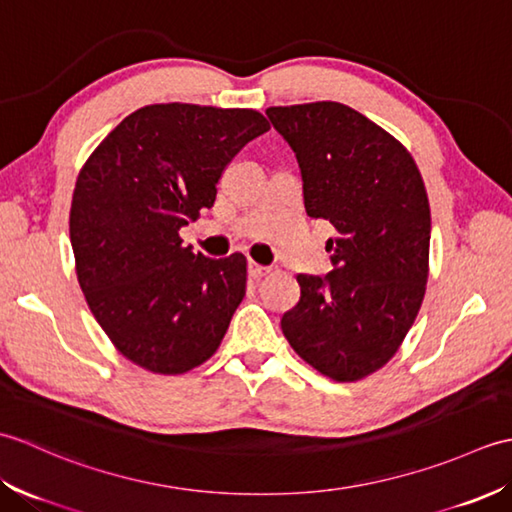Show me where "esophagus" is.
Instances as JSON below:
<instances>
[{"mask_svg":"<svg viewBox=\"0 0 512 512\" xmlns=\"http://www.w3.org/2000/svg\"><path fill=\"white\" fill-rule=\"evenodd\" d=\"M268 273H270L268 266H262V264H257V262H248V275L253 277V279H259V277H264Z\"/></svg>","mask_w":512,"mask_h":512,"instance_id":"esophagus-1","label":"esophagus"}]
</instances>
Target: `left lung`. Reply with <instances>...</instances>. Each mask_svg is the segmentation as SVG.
Segmentation results:
<instances>
[{"instance_id":"1","label":"left lung","mask_w":512,"mask_h":512,"mask_svg":"<svg viewBox=\"0 0 512 512\" xmlns=\"http://www.w3.org/2000/svg\"><path fill=\"white\" fill-rule=\"evenodd\" d=\"M292 147L310 217L336 228L325 277L299 275V303L281 317L303 361L358 380L396 354L427 286L431 213L416 162L394 136L343 103L268 107Z\"/></svg>"}]
</instances>
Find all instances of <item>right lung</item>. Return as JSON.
<instances>
[{"mask_svg": "<svg viewBox=\"0 0 512 512\" xmlns=\"http://www.w3.org/2000/svg\"><path fill=\"white\" fill-rule=\"evenodd\" d=\"M268 129L255 110L147 105L76 178V277L105 334L149 372L182 374L211 358L246 295L242 253L195 255L178 231L211 209L224 167Z\"/></svg>", "mask_w": 512, "mask_h": 512, "instance_id": "right-lung-1", "label": "right lung"}]
</instances>
